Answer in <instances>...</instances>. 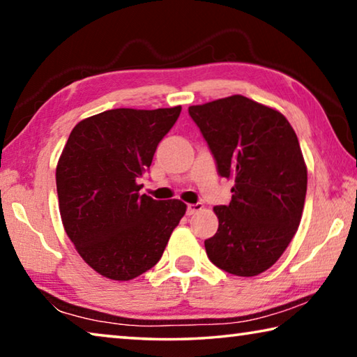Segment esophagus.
<instances>
[{
	"label": "esophagus",
	"instance_id": "1",
	"mask_svg": "<svg viewBox=\"0 0 357 357\" xmlns=\"http://www.w3.org/2000/svg\"><path fill=\"white\" fill-rule=\"evenodd\" d=\"M202 209H203V204L202 203H190V204H187V214H189V215L195 214V213H198V211H202Z\"/></svg>",
	"mask_w": 357,
	"mask_h": 357
}]
</instances>
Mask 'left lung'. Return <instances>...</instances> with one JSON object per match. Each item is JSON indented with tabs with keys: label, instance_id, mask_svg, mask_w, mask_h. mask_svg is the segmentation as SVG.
Listing matches in <instances>:
<instances>
[{
	"label": "left lung",
	"instance_id": "obj_1",
	"mask_svg": "<svg viewBox=\"0 0 357 357\" xmlns=\"http://www.w3.org/2000/svg\"><path fill=\"white\" fill-rule=\"evenodd\" d=\"M217 162L233 179L231 202L215 206L219 229L204 241L217 268L239 277L269 269L298 231L307 165L283 114L241 94L189 107Z\"/></svg>",
	"mask_w": 357,
	"mask_h": 357
}]
</instances>
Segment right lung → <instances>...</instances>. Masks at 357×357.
Instances as JSON below:
<instances>
[{
  "mask_svg": "<svg viewBox=\"0 0 357 357\" xmlns=\"http://www.w3.org/2000/svg\"><path fill=\"white\" fill-rule=\"evenodd\" d=\"M181 105L114 108L82 119L56 165L58 206L66 233L84 263L126 282L159 261L185 214L181 200H153L138 184Z\"/></svg>",
  "mask_w": 357,
  "mask_h": 357,
  "instance_id": "1",
  "label": "right lung"
}]
</instances>
